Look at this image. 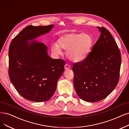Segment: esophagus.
<instances>
[{
  "mask_svg": "<svg viewBox=\"0 0 129 129\" xmlns=\"http://www.w3.org/2000/svg\"><path fill=\"white\" fill-rule=\"evenodd\" d=\"M70 68V66L68 64H66L64 65V69L65 70H68Z\"/></svg>",
  "mask_w": 129,
  "mask_h": 129,
  "instance_id": "34e87169",
  "label": "esophagus"
}]
</instances>
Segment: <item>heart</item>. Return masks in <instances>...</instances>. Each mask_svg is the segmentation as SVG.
Segmentation results:
<instances>
[{
    "label": "heart",
    "instance_id": "obj_1",
    "mask_svg": "<svg viewBox=\"0 0 129 129\" xmlns=\"http://www.w3.org/2000/svg\"><path fill=\"white\" fill-rule=\"evenodd\" d=\"M93 45V39L89 34L70 33L61 36L57 44H53L52 51L58 55L62 53L61 49L66 50V56L74 62H80L89 54Z\"/></svg>",
    "mask_w": 129,
    "mask_h": 129
}]
</instances>
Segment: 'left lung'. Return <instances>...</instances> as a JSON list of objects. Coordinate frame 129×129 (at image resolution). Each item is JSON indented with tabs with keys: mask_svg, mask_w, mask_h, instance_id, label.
Here are the masks:
<instances>
[{
	"mask_svg": "<svg viewBox=\"0 0 129 129\" xmlns=\"http://www.w3.org/2000/svg\"><path fill=\"white\" fill-rule=\"evenodd\" d=\"M99 39L86 58L73 64L74 84L82 100L94 103L107 97L117 86L121 55L109 31L99 27Z\"/></svg>",
	"mask_w": 129,
	"mask_h": 129,
	"instance_id": "1",
	"label": "left lung"
}]
</instances>
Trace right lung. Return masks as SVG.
Listing matches in <instances>:
<instances>
[{"instance_id": "add662e5", "label": "right lung", "mask_w": 129, "mask_h": 129, "mask_svg": "<svg viewBox=\"0 0 129 129\" xmlns=\"http://www.w3.org/2000/svg\"><path fill=\"white\" fill-rule=\"evenodd\" d=\"M53 26H27L10 44L8 73L11 82L19 94L30 101L49 100L64 71L65 61L51 58L45 44L34 40L49 33Z\"/></svg>"}]
</instances>
